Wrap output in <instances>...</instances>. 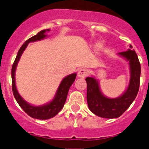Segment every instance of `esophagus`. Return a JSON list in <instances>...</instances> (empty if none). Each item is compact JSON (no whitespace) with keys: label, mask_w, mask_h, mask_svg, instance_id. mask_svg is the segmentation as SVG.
<instances>
[{"label":"esophagus","mask_w":149,"mask_h":149,"mask_svg":"<svg viewBox=\"0 0 149 149\" xmlns=\"http://www.w3.org/2000/svg\"><path fill=\"white\" fill-rule=\"evenodd\" d=\"M88 71L86 69H83V68H82V69H79L78 73H77V76H78L79 77L84 78V77H86V76L88 75Z\"/></svg>","instance_id":"34e87169"}]
</instances>
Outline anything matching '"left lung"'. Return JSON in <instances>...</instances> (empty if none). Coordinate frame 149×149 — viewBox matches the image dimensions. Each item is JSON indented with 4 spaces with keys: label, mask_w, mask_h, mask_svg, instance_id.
I'll use <instances>...</instances> for the list:
<instances>
[{
    "label": "left lung",
    "mask_w": 149,
    "mask_h": 149,
    "mask_svg": "<svg viewBox=\"0 0 149 149\" xmlns=\"http://www.w3.org/2000/svg\"><path fill=\"white\" fill-rule=\"evenodd\" d=\"M118 53L120 56L129 61L130 80L126 91L118 98L110 99L102 94L98 80L95 77H86L87 83V102L88 108L93 114L105 118H116L121 116L137 97L140 86L141 63L135 51L131 49Z\"/></svg>",
    "instance_id": "left-lung-1"
}]
</instances>
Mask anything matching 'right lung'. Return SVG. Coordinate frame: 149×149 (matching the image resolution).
Segmentation results:
<instances>
[{"label": "right lung", "mask_w": 149, "mask_h": 149, "mask_svg": "<svg viewBox=\"0 0 149 149\" xmlns=\"http://www.w3.org/2000/svg\"><path fill=\"white\" fill-rule=\"evenodd\" d=\"M47 31H49V29L43 30L41 31L40 32L37 33L35 36H32L31 38L28 39L22 47L20 49H19L17 55V57L15 58V62H14L13 65H12V91H13L14 97H15V100L17 102L19 105L20 106L21 108L27 113L29 116L32 117L33 118H37V119L41 120H46L49 119V118L54 117L55 116L58 114L59 112L61 111L62 108H63V105L66 102V97H67L68 91L72 86L74 81L75 80L76 76L77 74L74 73L71 74L69 75L66 76L65 78L63 79L61 83L59 85V87L58 88L57 91H56L55 97L53 100L50 102L47 103L46 104H44L42 106H33L31 104H28L27 102H25L23 99L22 98L20 95L18 93L17 90L16 85H15V71H16L18 61H19V58H20L21 56H22V52L25 50V48L28 46V43L30 42H33L36 41H39L41 39H45L47 36L45 35V33Z\"/></svg>", "instance_id": "obj_1"}]
</instances>
